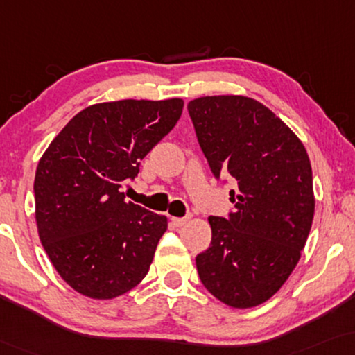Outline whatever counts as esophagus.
Masks as SVG:
<instances>
[{"instance_id":"esophagus-1","label":"esophagus","mask_w":355,"mask_h":355,"mask_svg":"<svg viewBox=\"0 0 355 355\" xmlns=\"http://www.w3.org/2000/svg\"><path fill=\"white\" fill-rule=\"evenodd\" d=\"M189 218H191V216H187V217H172V225L180 228V227H183L184 223H187V222L189 220Z\"/></svg>"}]
</instances>
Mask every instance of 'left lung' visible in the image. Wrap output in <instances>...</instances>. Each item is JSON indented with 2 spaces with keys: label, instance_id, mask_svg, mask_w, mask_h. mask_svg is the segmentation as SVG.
I'll list each match as a JSON object with an SVG mask.
<instances>
[{
  "label": "left lung",
  "instance_id": "8db88e82",
  "mask_svg": "<svg viewBox=\"0 0 355 355\" xmlns=\"http://www.w3.org/2000/svg\"><path fill=\"white\" fill-rule=\"evenodd\" d=\"M188 112L214 175L238 183L234 212L209 217L199 278L227 306L256 307L283 286L306 246L315 211L311 161L293 130L252 98H198Z\"/></svg>",
  "mask_w": 355,
  "mask_h": 355
}]
</instances>
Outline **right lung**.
<instances>
[{"mask_svg": "<svg viewBox=\"0 0 355 355\" xmlns=\"http://www.w3.org/2000/svg\"><path fill=\"white\" fill-rule=\"evenodd\" d=\"M183 99H122L80 111L35 173V218L49 261L69 286L114 299L146 277L167 217L127 202L122 184L175 127Z\"/></svg>", "mask_w": 355, "mask_h": 355, "instance_id": "add662e5", "label": "right lung"}]
</instances>
